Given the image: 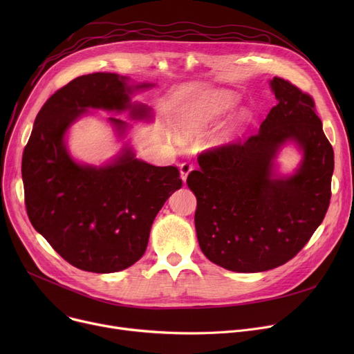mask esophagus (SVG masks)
Here are the masks:
<instances>
[{
    "instance_id": "1",
    "label": "esophagus",
    "mask_w": 354,
    "mask_h": 354,
    "mask_svg": "<svg viewBox=\"0 0 354 354\" xmlns=\"http://www.w3.org/2000/svg\"><path fill=\"white\" fill-rule=\"evenodd\" d=\"M179 167H180V178H182V180L185 182V180H187L189 172L194 169V163L189 162V160H187V162H182Z\"/></svg>"
}]
</instances>
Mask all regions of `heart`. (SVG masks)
<instances>
[{
	"label": "heart",
	"mask_w": 354,
	"mask_h": 354,
	"mask_svg": "<svg viewBox=\"0 0 354 354\" xmlns=\"http://www.w3.org/2000/svg\"><path fill=\"white\" fill-rule=\"evenodd\" d=\"M231 104L228 96L221 95L214 99L201 100L191 107L185 109L178 123V135L180 138H191L201 133L216 116Z\"/></svg>",
	"instance_id": "heart-1"
}]
</instances>
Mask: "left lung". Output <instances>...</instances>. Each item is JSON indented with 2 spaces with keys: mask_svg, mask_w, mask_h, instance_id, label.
I'll return each instance as SVG.
<instances>
[{
  "mask_svg": "<svg viewBox=\"0 0 354 354\" xmlns=\"http://www.w3.org/2000/svg\"><path fill=\"white\" fill-rule=\"evenodd\" d=\"M271 87L277 104L244 140L214 146L198 156L187 183L196 196L198 243L209 261L236 272L280 267L299 254L323 222L331 198L334 152L308 93L283 77ZM305 151L291 178L270 176L286 140Z\"/></svg>",
  "mask_w": 354,
  "mask_h": 354,
  "instance_id": "8db88e82",
  "label": "left lung"
}]
</instances>
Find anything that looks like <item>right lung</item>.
I'll use <instances>...</instances> for the list:
<instances>
[{"instance_id": "right-lung-1", "label": "right lung", "mask_w": 354, "mask_h": 354, "mask_svg": "<svg viewBox=\"0 0 354 354\" xmlns=\"http://www.w3.org/2000/svg\"><path fill=\"white\" fill-rule=\"evenodd\" d=\"M124 80L93 73L59 88L40 109L23 152L30 222L68 264L90 272L122 271L140 259L155 216L182 187L176 166L146 163L130 149L99 169L68 156L64 133L87 107H127L132 88ZM146 111L135 106L132 115L140 119ZM110 122L118 129L126 124L115 118Z\"/></svg>"}]
</instances>
